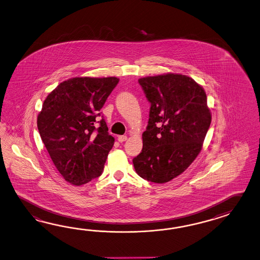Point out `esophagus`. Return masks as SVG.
Returning a JSON list of instances; mask_svg holds the SVG:
<instances>
[{"instance_id":"34e87169","label":"esophagus","mask_w":260,"mask_h":260,"mask_svg":"<svg viewBox=\"0 0 260 260\" xmlns=\"http://www.w3.org/2000/svg\"><path fill=\"white\" fill-rule=\"evenodd\" d=\"M127 140L126 136H119L118 137V140H119V142H123V141H125Z\"/></svg>"}]
</instances>
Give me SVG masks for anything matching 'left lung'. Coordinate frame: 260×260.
Returning a JSON list of instances; mask_svg holds the SVG:
<instances>
[{"mask_svg": "<svg viewBox=\"0 0 260 260\" xmlns=\"http://www.w3.org/2000/svg\"><path fill=\"white\" fill-rule=\"evenodd\" d=\"M139 83L151 107L134 167L141 178L163 184L184 173L200 153L211 112L205 89L186 75L147 76Z\"/></svg>", "mask_w": 260, "mask_h": 260, "instance_id": "left-lung-1", "label": "left lung"}]
</instances>
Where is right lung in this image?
Listing matches in <instances>:
<instances>
[{"instance_id":"right-lung-1","label":"right lung","mask_w":260,"mask_h":260,"mask_svg":"<svg viewBox=\"0 0 260 260\" xmlns=\"http://www.w3.org/2000/svg\"><path fill=\"white\" fill-rule=\"evenodd\" d=\"M120 79L74 77L48 94L38 116L40 138L63 178L81 186L99 177L113 137L99 111ZM101 123L95 127V122Z\"/></svg>"}]
</instances>
